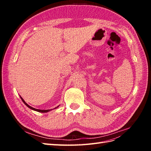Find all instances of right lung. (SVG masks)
I'll list each match as a JSON object with an SVG mask.
<instances>
[{
    "label": "right lung",
    "instance_id": "1",
    "mask_svg": "<svg viewBox=\"0 0 151 151\" xmlns=\"http://www.w3.org/2000/svg\"><path fill=\"white\" fill-rule=\"evenodd\" d=\"M20 96V98H21V99H22V102H23L24 103V104L26 105V106H28L29 108H30V109H33V110H34V111H38V112H40V113H47V112H48V111H50L51 110H52L53 109H36V108H33V107H31V106H30L29 104H27L26 102H25V101L22 98V97L21 96ZM59 106H58L57 107H55V108H53V109H56V108H57Z\"/></svg>",
    "mask_w": 151,
    "mask_h": 151
}]
</instances>
